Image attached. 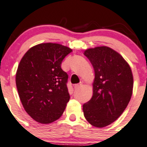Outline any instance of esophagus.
<instances>
[{"label": "esophagus", "instance_id": "esophagus-1", "mask_svg": "<svg viewBox=\"0 0 147 147\" xmlns=\"http://www.w3.org/2000/svg\"><path fill=\"white\" fill-rule=\"evenodd\" d=\"M82 83L77 84H75V86H74V88H75V89H78L79 88H80V87L82 86Z\"/></svg>", "mask_w": 147, "mask_h": 147}]
</instances>
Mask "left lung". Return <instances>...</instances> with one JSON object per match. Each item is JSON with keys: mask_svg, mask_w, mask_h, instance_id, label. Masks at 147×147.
<instances>
[{"mask_svg": "<svg viewBox=\"0 0 147 147\" xmlns=\"http://www.w3.org/2000/svg\"><path fill=\"white\" fill-rule=\"evenodd\" d=\"M95 72L93 96L83 105L85 119L92 125L103 128L120 117L133 94L131 68L119 53L106 46L85 50Z\"/></svg>", "mask_w": 147, "mask_h": 147, "instance_id": "1", "label": "left lung"}]
</instances>
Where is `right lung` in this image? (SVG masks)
Here are the masks:
<instances>
[{
    "instance_id": "obj_1",
    "label": "right lung",
    "mask_w": 147,
    "mask_h": 147,
    "mask_svg": "<svg viewBox=\"0 0 147 147\" xmlns=\"http://www.w3.org/2000/svg\"><path fill=\"white\" fill-rule=\"evenodd\" d=\"M70 48L41 43L26 51L16 73V85L25 111L35 121L48 124L59 119L70 100L68 75L61 65Z\"/></svg>"
}]
</instances>
